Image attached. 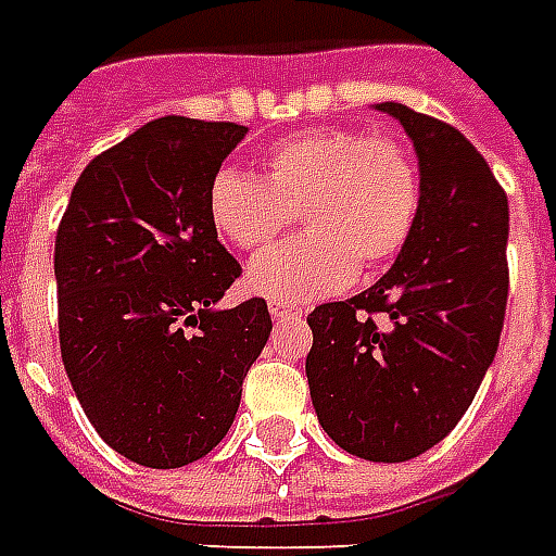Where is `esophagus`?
<instances>
[{
	"mask_svg": "<svg viewBox=\"0 0 556 556\" xmlns=\"http://www.w3.org/2000/svg\"><path fill=\"white\" fill-rule=\"evenodd\" d=\"M269 313H273L275 319H293V316H302V307L299 304L281 302V299H273L269 302Z\"/></svg>",
	"mask_w": 556,
	"mask_h": 556,
	"instance_id": "34e87169",
	"label": "esophagus"
}]
</instances>
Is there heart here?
<instances>
[{"label": "heart", "instance_id": "obj_1", "mask_svg": "<svg viewBox=\"0 0 556 556\" xmlns=\"http://www.w3.org/2000/svg\"><path fill=\"white\" fill-rule=\"evenodd\" d=\"M419 199V166L402 140L311 128L266 152L263 178L219 169L207 211L219 237L240 252L269 249L299 216L304 237L257 257L249 287L307 302L342 290L357 269L375 273L395 261L410 240Z\"/></svg>", "mask_w": 556, "mask_h": 556}]
</instances>
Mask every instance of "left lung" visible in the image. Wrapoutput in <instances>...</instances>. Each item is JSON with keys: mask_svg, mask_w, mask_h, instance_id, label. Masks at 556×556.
<instances>
[{"mask_svg": "<svg viewBox=\"0 0 556 556\" xmlns=\"http://www.w3.org/2000/svg\"><path fill=\"white\" fill-rule=\"evenodd\" d=\"M419 154V216L392 269L307 316L319 425L372 463L419 457L454 431L498 352L510 269L507 195L483 154L437 116L381 102Z\"/></svg>", "mask_w": 556, "mask_h": 556, "instance_id": "left-lung-1", "label": "left lung"}]
</instances>
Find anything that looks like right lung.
Listing matches in <instances>:
<instances>
[{
  "label": "right lung",
  "instance_id": "1",
  "mask_svg": "<svg viewBox=\"0 0 556 556\" xmlns=\"http://www.w3.org/2000/svg\"><path fill=\"white\" fill-rule=\"evenodd\" d=\"M243 137L237 123H146L87 164L58 225L66 378L96 433L149 469L214 452L273 331L263 299L214 307L243 269L207 193Z\"/></svg>",
  "mask_w": 556,
  "mask_h": 556
}]
</instances>
